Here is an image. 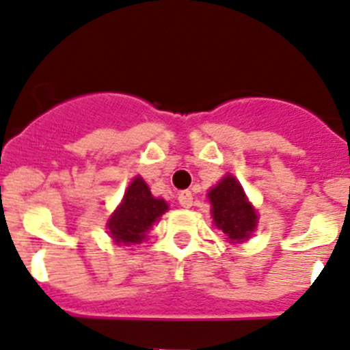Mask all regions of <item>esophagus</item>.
<instances>
[{
    "label": "esophagus",
    "instance_id": "obj_1",
    "mask_svg": "<svg viewBox=\"0 0 350 350\" xmlns=\"http://www.w3.org/2000/svg\"><path fill=\"white\" fill-rule=\"evenodd\" d=\"M178 202L181 207H191L193 204V195L190 190H183L178 193Z\"/></svg>",
    "mask_w": 350,
    "mask_h": 350
}]
</instances>
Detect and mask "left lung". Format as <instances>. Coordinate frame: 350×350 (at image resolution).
Returning <instances> with one entry per match:
<instances>
[{
    "label": "left lung",
    "instance_id": "1",
    "mask_svg": "<svg viewBox=\"0 0 350 350\" xmlns=\"http://www.w3.org/2000/svg\"><path fill=\"white\" fill-rule=\"evenodd\" d=\"M207 197L214 226H218L232 244L247 241L258 225V214L245 197L241 183L232 174H226L211 188Z\"/></svg>",
    "mask_w": 350,
    "mask_h": 350
}]
</instances>
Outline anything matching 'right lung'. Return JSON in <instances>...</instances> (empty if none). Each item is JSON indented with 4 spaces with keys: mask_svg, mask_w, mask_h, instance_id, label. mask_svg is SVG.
Returning <instances> with one entry per match:
<instances>
[{
    "mask_svg": "<svg viewBox=\"0 0 350 350\" xmlns=\"http://www.w3.org/2000/svg\"><path fill=\"white\" fill-rule=\"evenodd\" d=\"M167 209V202L153 197L144 179L136 176L106 226L116 244H139L148 237L146 234L152 230L153 223L159 221Z\"/></svg>",
    "mask_w": 350,
    "mask_h": 350,
    "instance_id": "right-lung-1",
    "label": "right lung"
}]
</instances>
